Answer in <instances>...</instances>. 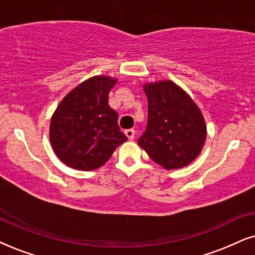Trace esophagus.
<instances>
[{"label":"esophagus","mask_w":255,"mask_h":255,"mask_svg":"<svg viewBox=\"0 0 255 255\" xmlns=\"http://www.w3.org/2000/svg\"><path fill=\"white\" fill-rule=\"evenodd\" d=\"M126 136L128 137V140H133V138L135 137V130L134 129H127L125 131Z\"/></svg>","instance_id":"1"}]
</instances>
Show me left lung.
Segmentation results:
<instances>
[{"label":"left lung","instance_id":"left-lung-1","mask_svg":"<svg viewBox=\"0 0 255 255\" xmlns=\"http://www.w3.org/2000/svg\"><path fill=\"white\" fill-rule=\"evenodd\" d=\"M143 90L148 122L138 146L165 169L188 166L201 153L207 135L201 111L181 87L169 80L146 83Z\"/></svg>","mask_w":255,"mask_h":255}]
</instances>
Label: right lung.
<instances>
[{"instance_id": "right-lung-1", "label": "right lung", "mask_w": 255, "mask_h": 255, "mask_svg": "<svg viewBox=\"0 0 255 255\" xmlns=\"http://www.w3.org/2000/svg\"><path fill=\"white\" fill-rule=\"evenodd\" d=\"M115 77L98 75L86 80L62 99L50 120L49 138L56 156L79 170L100 168L117 147L127 141L109 107L108 94Z\"/></svg>"}]
</instances>
